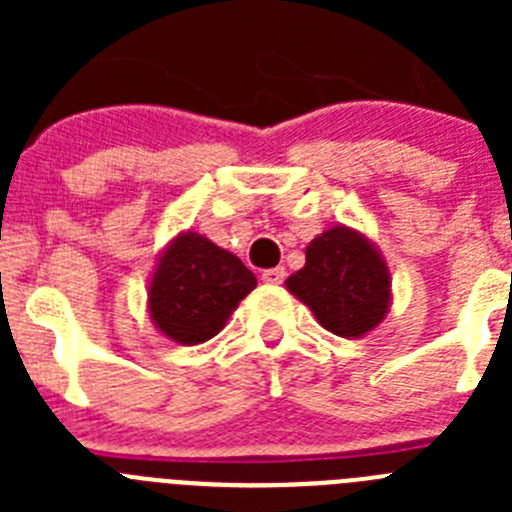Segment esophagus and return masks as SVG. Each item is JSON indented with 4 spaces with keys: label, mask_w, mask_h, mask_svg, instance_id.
<instances>
[{
    "label": "esophagus",
    "mask_w": 512,
    "mask_h": 512,
    "mask_svg": "<svg viewBox=\"0 0 512 512\" xmlns=\"http://www.w3.org/2000/svg\"><path fill=\"white\" fill-rule=\"evenodd\" d=\"M284 277H287L284 266H274V269H266L264 274H261V279H264L266 284H282Z\"/></svg>",
    "instance_id": "esophagus-1"
}]
</instances>
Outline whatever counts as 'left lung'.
<instances>
[{"mask_svg": "<svg viewBox=\"0 0 512 512\" xmlns=\"http://www.w3.org/2000/svg\"><path fill=\"white\" fill-rule=\"evenodd\" d=\"M287 289L320 325L341 338L372 333L392 305L390 266L364 233L333 225L305 248V266Z\"/></svg>", "mask_w": 512, "mask_h": 512, "instance_id": "1", "label": "left lung"}]
</instances>
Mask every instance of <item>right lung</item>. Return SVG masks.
Instances as JSON below:
<instances>
[{"label": "right lung", "mask_w": 512, "mask_h": 512, "mask_svg": "<svg viewBox=\"0 0 512 512\" xmlns=\"http://www.w3.org/2000/svg\"><path fill=\"white\" fill-rule=\"evenodd\" d=\"M253 287V271L235 253L187 230L158 256L148 282V312L166 338L197 346L225 328Z\"/></svg>", "instance_id": "1"}]
</instances>
